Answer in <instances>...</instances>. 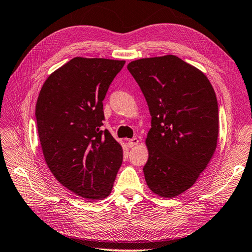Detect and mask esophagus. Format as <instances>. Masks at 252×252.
Instances as JSON below:
<instances>
[{
    "instance_id": "obj_1",
    "label": "esophagus",
    "mask_w": 252,
    "mask_h": 252,
    "mask_svg": "<svg viewBox=\"0 0 252 252\" xmlns=\"http://www.w3.org/2000/svg\"><path fill=\"white\" fill-rule=\"evenodd\" d=\"M138 142H139V140H138L137 137H133L132 139H128L127 146L130 147V148H133V147H135L136 145H138Z\"/></svg>"
}]
</instances>
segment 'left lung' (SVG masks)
<instances>
[{"instance_id":"obj_1","label":"left lung","mask_w":252,"mask_h":252,"mask_svg":"<svg viewBox=\"0 0 252 252\" xmlns=\"http://www.w3.org/2000/svg\"><path fill=\"white\" fill-rule=\"evenodd\" d=\"M151 114L143 173L149 188L162 197L188 190L217 148L219 105L208 78L173 55L127 64Z\"/></svg>"}]
</instances>
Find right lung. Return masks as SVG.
I'll return each instance as SVG.
<instances>
[{
  "mask_svg": "<svg viewBox=\"0 0 252 252\" xmlns=\"http://www.w3.org/2000/svg\"><path fill=\"white\" fill-rule=\"evenodd\" d=\"M126 61L71 59L43 84L35 105L45 161L62 186L86 199L106 197L122 149L103 126V99Z\"/></svg>",
  "mask_w": 252,
  "mask_h": 252,
  "instance_id": "1",
  "label": "right lung"
}]
</instances>
